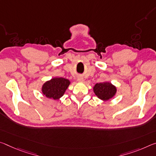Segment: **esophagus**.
Returning a JSON list of instances; mask_svg holds the SVG:
<instances>
[{
  "instance_id": "34e87169",
  "label": "esophagus",
  "mask_w": 156,
  "mask_h": 156,
  "mask_svg": "<svg viewBox=\"0 0 156 156\" xmlns=\"http://www.w3.org/2000/svg\"><path fill=\"white\" fill-rule=\"evenodd\" d=\"M78 80L79 81V82L83 83V82H84V78H83V77H82V76H79V77L78 78Z\"/></svg>"
}]
</instances>
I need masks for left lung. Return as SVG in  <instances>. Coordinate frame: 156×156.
I'll return each mask as SVG.
<instances>
[{
    "label": "left lung",
    "instance_id": "1",
    "mask_svg": "<svg viewBox=\"0 0 156 156\" xmlns=\"http://www.w3.org/2000/svg\"><path fill=\"white\" fill-rule=\"evenodd\" d=\"M93 91L96 96L103 101H109L116 95L117 87L110 82L96 83L93 87Z\"/></svg>",
    "mask_w": 156,
    "mask_h": 156
}]
</instances>
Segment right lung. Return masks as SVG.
I'll return each mask as SVG.
<instances>
[{
  "label": "right lung",
  "mask_w": 156,
  "mask_h": 156,
  "mask_svg": "<svg viewBox=\"0 0 156 156\" xmlns=\"http://www.w3.org/2000/svg\"><path fill=\"white\" fill-rule=\"evenodd\" d=\"M70 84V80L65 78H53L43 84L41 87V92L46 98L59 100L65 94Z\"/></svg>",
  "instance_id": "add662e5"
}]
</instances>
